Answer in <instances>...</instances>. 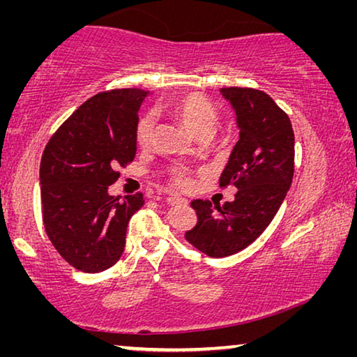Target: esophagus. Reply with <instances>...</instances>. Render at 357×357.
<instances>
[{"label":"esophagus","mask_w":357,"mask_h":357,"mask_svg":"<svg viewBox=\"0 0 357 357\" xmlns=\"http://www.w3.org/2000/svg\"><path fill=\"white\" fill-rule=\"evenodd\" d=\"M167 203L168 204H187V200H184V198H179V197H167Z\"/></svg>","instance_id":"esophagus-1"}]
</instances>
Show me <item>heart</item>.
Returning a JSON list of instances; mask_svg holds the SVG:
<instances>
[{
    "label": "heart",
    "mask_w": 357,
    "mask_h": 357,
    "mask_svg": "<svg viewBox=\"0 0 357 357\" xmlns=\"http://www.w3.org/2000/svg\"><path fill=\"white\" fill-rule=\"evenodd\" d=\"M168 110L176 118L184 128L197 138V140H206L214 134L219 121V112L200 94H184L170 102ZM154 134V118L151 114H144L137 123L135 140L138 146L148 148L153 140ZM172 183L179 189L190 187L192 181L184 168H174L172 172Z\"/></svg>",
    "instance_id": "b5f03b06"
}]
</instances>
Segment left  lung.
Listing matches in <instances>:
<instances>
[{
    "mask_svg": "<svg viewBox=\"0 0 357 357\" xmlns=\"http://www.w3.org/2000/svg\"><path fill=\"white\" fill-rule=\"evenodd\" d=\"M220 93L236 112L239 140L219 184L238 189L233 202L193 200L195 227L185 239L208 257L223 258L250 245L279 211L294 174V132L288 114L268 94L229 86Z\"/></svg>",
    "mask_w": 357,
    "mask_h": 357,
    "instance_id": "8db88e82",
    "label": "left lung"
}]
</instances>
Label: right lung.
Masks as SVG:
<instances>
[{
  "mask_svg": "<svg viewBox=\"0 0 357 357\" xmlns=\"http://www.w3.org/2000/svg\"><path fill=\"white\" fill-rule=\"evenodd\" d=\"M148 91L121 88L89 98L59 126L40 160L42 220L56 252L72 268L102 273L124 252L130 217L143 193L108 195L118 167L135 159L138 110Z\"/></svg>",
  "mask_w": 357,
  "mask_h": 357,
  "instance_id": "obj_1",
  "label": "right lung"
}]
</instances>
